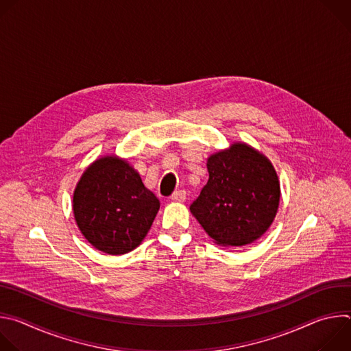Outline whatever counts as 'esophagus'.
<instances>
[{"label":"esophagus","instance_id":"esophagus-1","mask_svg":"<svg viewBox=\"0 0 351 351\" xmlns=\"http://www.w3.org/2000/svg\"><path fill=\"white\" fill-rule=\"evenodd\" d=\"M171 199H172V202H184V199H186V191L184 190L173 191L172 195H171Z\"/></svg>","mask_w":351,"mask_h":351}]
</instances>
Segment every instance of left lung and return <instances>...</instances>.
<instances>
[{"label":"left lung","mask_w":351,"mask_h":351,"mask_svg":"<svg viewBox=\"0 0 351 351\" xmlns=\"http://www.w3.org/2000/svg\"><path fill=\"white\" fill-rule=\"evenodd\" d=\"M208 182L191 214L221 245L256 241L271 226L280 187L271 162L247 144H233L207 161Z\"/></svg>","instance_id":"1"}]
</instances>
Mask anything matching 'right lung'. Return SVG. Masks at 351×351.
Segmentation results:
<instances>
[{
  "instance_id": "right-lung-1",
  "label": "right lung",
  "mask_w": 351,
  "mask_h": 351,
  "mask_svg": "<svg viewBox=\"0 0 351 351\" xmlns=\"http://www.w3.org/2000/svg\"><path fill=\"white\" fill-rule=\"evenodd\" d=\"M160 199L140 175L117 157L99 158L80 178L73 213L83 236L107 254H126L152 228Z\"/></svg>"
}]
</instances>
